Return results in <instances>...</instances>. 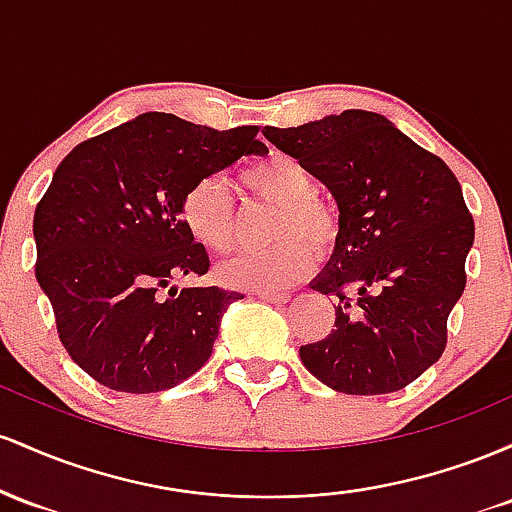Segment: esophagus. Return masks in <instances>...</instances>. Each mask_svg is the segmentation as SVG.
<instances>
[{
	"mask_svg": "<svg viewBox=\"0 0 512 512\" xmlns=\"http://www.w3.org/2000/svg\"><path fill=\"white\" fill-rule=\"evenodd\" d=\"M258 297H261L263 302H271V304H285L290 300V295H285V292H258Z\"/></svg>",
	"mask_w": 512,
	"mask_h": 512,
	"instance_id": "1",
	"label": "esophagus"
}]
</instances>
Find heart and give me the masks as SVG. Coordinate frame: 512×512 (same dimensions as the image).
Masks as SVG:
<instances>
[{"label": "heart", "instance_id": "obj_1", "mask_svg": "<svg viewBox=\"0 0 512 512\" xmlns=\"http://www.w3.org/2000/svg\"><path fill=\"white\" fill-rule=\"evenodd\" d=\"M251 193L278 208L271 239L273 249L239 254L222 263L220 280L251 292H280L312 271V249L326 251L336 239V212L314 195L309 169L295 157L271 154L241 171ZM181 220L186 232L212 254H227L234 244L232 198L217 176L195 181L183 195Z\"/></svg>", "mask_w": 512, "mask_h": 512}]
</instances>
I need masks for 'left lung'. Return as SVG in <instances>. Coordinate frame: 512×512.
I'll use <instances>...</instances> for the list:
<instances>
[{"label":"left lung","instance_id":"8db88e82","mask_svg":"<svg viewBox=\"0 0 512 512\" xmlns=\"http://www.w3.org/2000/svg\"><path fill=\"white\" fill-rule=\"evenodd\" d=\"M263 135L338 205L336 246L309 283L336 295V321L300 348L304 367L343 394L399 392L438 363L467 283L474 220L462 186L380 113L353 108Z\"/></svg>","mask_w":512,"mask_h":512}]
</instances>
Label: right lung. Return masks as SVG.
Listing matches in <instances>:
<instances>
[{
	"label": "right lung",
	"instance_id": "right-lung-1",
	"mask_svg": "<svg viewBox=\"0 0 512 512\" xmlns=\"http://www.w3.org/2000/svg\"><path fill=\"white\" fill-rule=\"evenodd\" d=\"M256 125L212 130L171 113L82 142L55 169L33 215L36 278L70 358L108 389L152 394L208 363L239 292L162 287L205 275V246L181 220L183 195L246 154H266Z\"/></svg>",
	"mask_w": 512,
	"mask_h": 512
}]
</instances>
